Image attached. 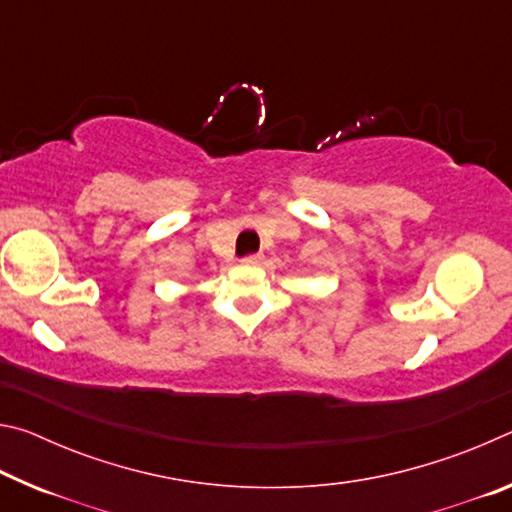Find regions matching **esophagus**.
Returning a JSON list of instances; mask_svg holds the SVG:
<instances>
[{
  "mask_svg": "<svg viewBox=\"0 0 512 512\" xmlns=\"http://www.w3.org/2000/svg\"><path fill=\"white\" fill-rule=\"evenodd\" d=\"M259 262H262V255H248L241 259V264H246V266H257Z\"/></svg>",
  "mask_w": 512,
  "mask_h": 512,
  "instance_id": "34e87169",
  "label": "esophagus"
}]
</instances>
